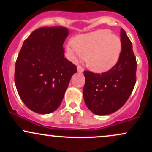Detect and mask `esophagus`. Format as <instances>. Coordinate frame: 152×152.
Masks as SVG:
<instances>
[{"label": "esophagus", "mask_w": 152, "mask_h": 152, "mask_svg": "<svg viewBox=\"0 0 152 152\" xmlns=\"http://www.w3.org/2000/svg\"><path fill=\"white\" fill-rule=\"evenodd\" d=\"M83 71H84V69H83L81 66H77V71H78V72L82 73V72H83Z\"/></svg>", "instance_id": "esophagus-1"}]
</instances>
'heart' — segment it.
<instances>
[{"instance_id":"obj_1","label":"heart","mask_w":152,"mask_h":152,"mask_svg":"<svg viewBox=\"0 0 152 152\" xmlns=\"http://www.w3.org/2000/svg\"><path fill=\"white\" fill-rule=\"evenodd\" d=\"M72 61L86 57V63L92 71L103 73L116 65L121 52V43L116 35L108 30H99L75 38L67 46Z\"/></svg>"}]
</instances>
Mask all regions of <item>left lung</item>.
Instances as JSON below:
<instances>
[{"label": "left lung", "instance_id": "obj_1", "mask_svg": "<svg viewBox=\"0 0 152 152\" xmlns=\"http://www.w3.org/2000/svg\"><path fill=\"white\" fill-rule=\"evenodd\" d=\"M121 52L117 64L102 74L83 72V99L94 114L104 116L118 111L128 100L136 83L137 61L132 43L121 29Z\"/></svg>", "mask_w": 152, "mask_h": 152}]
</instances>
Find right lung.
I'll use <instances>...</instances> for the list:
<instances>
[{
    "label": "right lung",
    "mask_w": 152,
    "mask_h": 152,
    "mask_svg": "<svg viewBox=\"0 0 152 152\" xmlns=\"http://www.w3.org/2000/svg\"><path fill=\"white\" fill-rule=\"evenodd\" d=\"M69 31L64 27L36 29L23 43L15 70V84L25 105L48 114L61 104L76 66L64 57L63 43Z\"/></svg>",
    "instance_id": "1"
}]
</instances>
